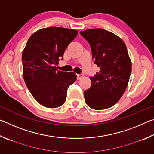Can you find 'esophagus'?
<instances>
[{"label": "esophagus", "mask_w": 154, "mask_h": 154, "mask_svg": "<svg viewBox=\"0 0 154 154\" xmlns=\"http://www.w3.org/2000/svg\"><path fill=\"white\" fill-rule=\"evenodd\" d=\"M83 77H84V75H83V74L77 75V79H82V78H83Z\"/></svg>", "instance_id": "34e87169"}]
</instances>
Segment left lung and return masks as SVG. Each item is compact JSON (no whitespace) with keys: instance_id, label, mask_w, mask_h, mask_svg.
<instances>
[{"instance_id":"obj_1","label":"left lung","mask_w":154,"mask_h":154,"mask_svg":"<svg viewBox=\"0 0 154 154\" xmlns=\"http://www.w3.org/2000/svg\"><path fill=\"white\" fill-rule=\"evenodd\" d=\"M91 46L94 63L100 71L90 79L84 91L85 102L95 110L111 107L118 102L128 84L132 63L126 44L119 36L102 28L81 31Z\"/></svg>"}]
</instances>
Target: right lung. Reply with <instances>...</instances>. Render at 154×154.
<instances>
[{"label":"right lung","instance_id":"add662e5","mask_svg":"<svg viewBox=\"0 0 154 154\" xmlns=\"http://www.w3.org/2000/svg\"><path fill=\"white\" fill-rule=\"evenodd\" d=\"M76 30L60 27L41 28L30 36L22 52V71L34 98L47 108L64 103L69 85L77 79L73 72L58 71L55 65L76 37Z\"/></svg>","mask_w":154,"mask_h":154}]
</instances>
